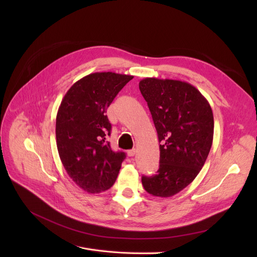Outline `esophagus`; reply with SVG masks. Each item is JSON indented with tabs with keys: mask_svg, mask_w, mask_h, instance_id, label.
Listing matches in <instances>:
<instances>
[{
	"mask_svg": "<svg viewBox=\"0 0 257 257\" xmlns=\"http://www.w3.org/2000/svg\"><path fill=\"white\" fill-rule=\"evenodd\" d=\"M136 153H137V150H136V149H132V150H129V151L127 152V155H128L129 157H132V156L136 155Z\"/></svg>",
	"mask_w": 257,
	"mask_h": 257,
	"instance_id": "1",
	"label": "esophagus"
}]
</instances>
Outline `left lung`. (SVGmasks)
<instances>
[{"label":"left lung","instance_id":"8db88e82","mask_svg":"<svg viewBox=\"0 0 257 257\" xmlns=\"http://www.w3.org/2000/svg\"><path fill=\"white\" fill-rule=\"evenodd\" d=\"M140 90L160 143L159 169L143 176L147 193L169 198L192 183L203 168L213 140L211 107L194 85L181 80L145 78Z\"/></svg>","mask_w":257,"mask_h":257}]
</instances>
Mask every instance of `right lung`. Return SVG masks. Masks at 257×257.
<instances>
[{
    "label": "right lung",
    "instance_id": "obj_1",
    "mask_svg": "<svg viewBox=\"0 0 257 257\" xmlns=\"http://www.w3.org/2000/svg\"><path fill=\"white\" fill-rule=\"evenodd\" d=\"M133 78L112 72L92 73L66 91L56 116V144L61 163L83 191L99 194L116 180L124 152H113L106 142L111 125L106 109Z\"/></svg>",
    "mask_w": 257,
    "mask_h": 257
}]
</instances>
